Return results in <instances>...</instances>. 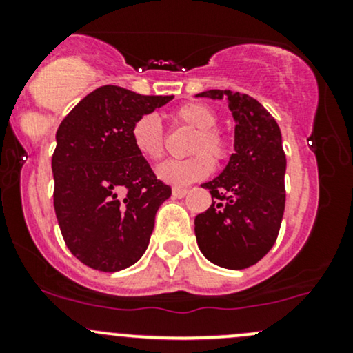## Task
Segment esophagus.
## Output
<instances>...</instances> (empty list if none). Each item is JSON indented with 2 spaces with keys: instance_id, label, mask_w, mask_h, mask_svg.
<instances>
[{
  "instance_id": "obj_1",
  "label": "esophagus",
  "mask_w": 353,
  "mask_h": 353,
  "mask_svg": "<svg viewBox=\"0 0 353 353\" xmlns=\"http://www.w3.org/2000/svg\"><path fill=\"white\" fill-rule=\"evenodd\" d=\"M188 194V189L185 188H172V196L174 197H184Z\"/></svg>"
}]
</instances>
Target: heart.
<instances>
[{
  "label": "heart",
  "mask_w": 353,
  "mask_h": 353,
  "mask_svg": "<svg viewBox=\"0 0 353 353\" xmlns=\"http://www.w3.org/2000/svg\"><path fill=\"white\" fill-rule=\"evenodd\" d=\"M171 121L179 128L194 129L190 136L185 159L165 161L157 168V176L169 184L184 185L204 179L212 171L213 157L221 163L230 152V139L224 129L219 128L217 112L209 104L190 101L181 104L171 112ZM131 143L141 157L148 161H159L165 151V134L163 124L156 114L137 117L131 128Z\"/></svg>",
  "instance_id": "heart-1"
}]
</instances>
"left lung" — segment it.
Returning a JSON list of instances; mask_svg holds the SVG:
<instances>
[{"instance_id":"8db88e82","label":"left lung","mask_w":353,"mask_h":353,"mask_svg":"<svg viewBox=\"0 0 353 353\" xmlns=\"http://www.w3.org/2000/svg\"><path fill=\"white\" fill-rule=\"evenodd\" d=\"M202 98L228 99L236 119V152L216 179L204 182L212 204L194 221L197 245L212 264L245 269L272 249L285 209V152L281 129L257 99L222 89Z\"/></svg>"}]
</instances>
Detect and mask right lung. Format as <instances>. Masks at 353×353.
Masks as SVG:
<instances>
[{"mask_svg": "<svg viewBox=\"0 0 353 353\" xmlns=\"http://www.w3.org/2000/svg\"><path fill=\"white\" fill-rule=\"evenodd\" d=\"M174 96H143L101 86L61 121L52 154L54 212L68 249L101 272L136 264L171 188L131 143L137 117Z\"/></svg>", "mask_w": 353, "mask_h": 353, "instance_id": "1", "label": "right lung"}]
</instances>
